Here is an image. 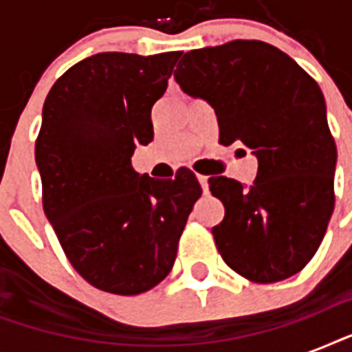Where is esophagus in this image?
<instances>
[{"label":"esophagus","mask_w":352,"mask_h":352,"mask_svg":"<svg viewBox=\"0 0 352 352\" xmlns=\"http://www.w3.org/2000/svg\"><path fill=\"white\" fill-rule=\"evenodd\" d=\"M199 182H201V186H203V192L208 193V177L206 175H197Z\"/></svg>","instance_id":"34e87169"}]
</instances>
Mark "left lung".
I'll return each mask as SVG.
<instances>
[{
	"label": "left lung",
	"instance_id": "1",
	"mask_svg": "<svg viewBox=\"0 0 352 352\" xmlns=\"http://www.w3.org/2000/svg\"><path fill=\"white\" fill-rule=\"evenodd\" d=\"M175 80L215 109L219 142L257 157L254 186L210 177L225 204L212 228L221 257L254 283H276L311 261L334 210L336 144L322 89L311 74L259 40L186 52Z\"/></svg>",
	"mask_w": 352,
	"mask_h": 352
}]
</instances>
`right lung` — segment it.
Instances as JSON below:
<instances>
[{"mask_svg": "<svg viewBox=\"0 0 352 352\" xmlns=\"http://www.w3.org/2000/svg\"><path fill=\"white\" fill-rule=\"evenodd\" d=\"M181 52H98L49 91L36 138L47 219L69 263L89 285L142 294L170 274L203 188L188 168L155 181L131 168L153 140L151 107Z\"/></svg>", "mask_w": 352, "mask_h": 352, "instance_id": "add662e5", "label": "right lung"}]
</instances>
